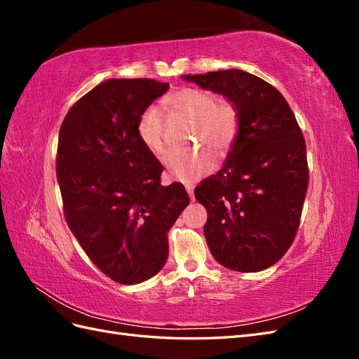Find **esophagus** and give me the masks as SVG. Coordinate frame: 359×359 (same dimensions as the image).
Instances as JSON below:
<instances>
[{
	"label": "esophagus",
	"mask_w": 359,
	"mask_h": 359,
	"mask_svg": "<svg viewBox=\"0 0 359 359\" xmlns=\"http://www.w3.org/2000/svg\"><path fill=\"white\" fill-rule=\"evenodd\" d=\"M186 190L189 193V196L193 199V191H194V186L193 184H186Z\"/></svg>",
	"instance_id": "obj_1"
}]
</instances>
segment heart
<instances>
[{
  "instance_id": "obj_1",
  "label": "heart",
  "mask_w": 359,
  "mask_h": 359,
  "mask_svg": "<svg viewBox=\"0 0 359 359\" xmlns=\"http://www.w3.org/2000/svg\"><path fill=\"white\" fill-rule=\"evenodd\" d=\"M168 103L175 114L193 119V140L210 146L219 156H226L232 149L241 128L240 111L233 102L217 99L215 94L206 90L181 88L169 97ZM136 130L140 142L149 151L154 154L165 153V115L158 106L145 107ZM209 149L196 147L169 151L163 160L168 173L182 182H193L208 175L215 168V157Z\"/></svg>"
}]
</instances>
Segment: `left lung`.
I'll use <instances>...</instances> for the list:
<instances>
[{"mask_svg": "<svg viewBox=\"0 0 359 359\" xmlns=\"http://www.w3.org/2000/svg\"><path fill=\"white\" fill-rule=\"evenodd\" d=\"M236 104L241 128L224 166L194 189L208 220L205 240L223 266L255 273L292 245L309 186L306 140L273 85L231 69L182 76Z\"/></svg>", "mask_w": 359, "mask_h": 359, "instance_id": "obj_1", "label": "left lung"}]
</instances>
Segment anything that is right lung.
Wrapping results in <instances>:
<instances>
[{
	"mask_svg": "<svg viewBox=\"0 0 359 359\" xmlns=\"http://www.w3.org/2000/svg\"><path fill=\"white\" fill-rule=\"evenodd\" d=\"M169 83L109 79L76 102L61 124L57 178L70 231L103 274L136 285L165 266L168 232L190 198L161 186V163L140 142L137 119Z\"/></svg>",
	"mask_w": 359,
	"mask_h": 359,
	"instance_id": "right-lung-1",
	"label": "right lung"
}]
</instances>
